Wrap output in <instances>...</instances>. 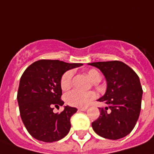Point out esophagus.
<instances>
[{"label":"esophagus","mask_w":154,"mask_h":154,"mask_svg":"<svg viewBox=\"0 0 154 154\" xmlns=\"http://www.w3.org/2000/svg\"><path fill=\"white\" fill-rule=\"evenodd\" d=\"M87 109H88V108H79V110L83 111H83H86Z\"/></svg>","instance_id":"obj_1"}]
</instances>
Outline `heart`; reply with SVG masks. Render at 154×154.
Wrapping results in <instances>:
<instances>
[{
  "mask_svg": "<svg viewBox=\"0 0 154 154\" xmlns=\"http://www.w3.org/2000/svg\"><path fill=\"white\" fill-rule=\"evenodd\" d=\"M88 77L91 81L96 82L100 81L101 76L98 71L96 69H91L87 72ZM73 77V71H68L65 72L61 78L60 85L61 88L63 91H66L71 88V80ZM96 97V94L93 91L83 92L79 91H71L65 96V100L69 105L78 107V108H84L90 103L91 101Z\"/></svg>",
  "mask_w": 154,
  "mask_h": 154,
  "instance_id": "b5f03b06",
  "label": "heart"
}]
</instances>
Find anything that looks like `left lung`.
Listing matches in <instances>:
<instances>
[{
    "label": "left lung",
    "instance_id": "obj_1",
    "mask_svg": "<svg viewBox=\"0 0 154 154\" xmlns=\"http://www.w3.org/2000/svg\"><path fill=\"white\" fill-rule=\"evenodd\" d=\"M103 73L107 82L105 94L98 101L100 115L91 123L99 136L110 140L125 137L135 127L140 115L143 91L140 79L133 69L120 61L88 63Z\"/></svg>",
    "mask_w": 154,
    "mask_h": 154
}]
</instances>
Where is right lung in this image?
Listing matches in <instances>:
<instances>
[{
  "instance_id": "add662e5",
  "label": "right lung",
  "mask_w": 154,
  "mask_h": 154,
  "mask_svg": "<svg viewBox=\"0 0 154 154\" xmlns=\"http://www.w3.org/2000/svg\"><path fill=\"white\" fill-rule=\"evenodd\" d=\"M82 65L42 59L24 71L17 99L22 122L33 137L44 142H54L67 135L71 129V116L77 108L66 105L60 113H54L53 110L64 103L60 99L63 75Z\"/></svg>"
}]
</instances>
